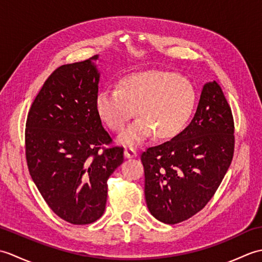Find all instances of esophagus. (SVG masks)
I'll list each match as a JSON object with an SVG mask.
<instances>
[{"instance_id": "1", "label": "esophagus", "mask_w": 262, "mask_h": 262, "mask_svg": "<svg viewBox=\"0 0 262 262\" xmlns=\"http://www.w3.org/2000/svg\"><path fill=\"white\" fill-rule=\"evenodd\" d=\"M124 154H125V158L132 159V158H135L136 157L137 152H136V149L134 147H126Z\"/></svg>"}]
</instances>
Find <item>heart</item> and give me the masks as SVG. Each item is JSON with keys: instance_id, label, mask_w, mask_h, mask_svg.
Returning <instances> with one entry per match:
<instances>
[{"instance_id": "heart-1", "label": "heart", "mask_w": 262, "mask_h": 262, "mask_svg": "<svg viewBox=\"0 0 262 262\" xmlns=\"http://www.w3.org/2000/svg\"><path fill=\"white\" fill-rule=\"evenodd\" d=\"M192 83L173 72L148 70L128 74L117 90H103L96 98V110L111 132L120 133L136 115L140 117L119 136L122 145H136L154 134L171 140L185 129L196 107Z\"/></svg>"}]
</instances>
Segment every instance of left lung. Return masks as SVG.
<instances>
[{
    "label": "left lung",
    "mask_w": 262,
    "mask_h": 262,
    "mask_svg": "<svg viewBox=\"0 0 262 262\" xmlns=\"http://www.w3.org/2000/svg\"><path fill=\"white\" fill-rule=\"evenodd\" d=\"M234 120L219 83H206L190 124L179 135L141 155L151 214L177 224L202 210L230 168Z\"/></svg>",
    "instance_id": "obj_1"
}]
</instances>
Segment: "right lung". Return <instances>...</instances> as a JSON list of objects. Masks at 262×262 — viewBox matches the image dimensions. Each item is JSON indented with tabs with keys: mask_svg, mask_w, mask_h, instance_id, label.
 Here are the masks:
<instances>
[{
	"mask_svg": "<svg viewBox=\"0 0 262 262\" xmlns=\"http://www.w3.org/2000/svg\"><path fill=\"white\" fill-rule=\"evenodd\" d=\"M98 55L59 66L33 100L26 122V159L39 192L55 214L74 225L102 216L107 181L124 162L96 110Z\"/></svg>",
	"mask_w": 262,
	"mask_h": 262,
	"instance_id": "obj_1",
	"label": "right lung"
}]
</instances>
